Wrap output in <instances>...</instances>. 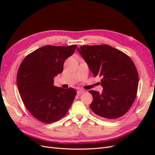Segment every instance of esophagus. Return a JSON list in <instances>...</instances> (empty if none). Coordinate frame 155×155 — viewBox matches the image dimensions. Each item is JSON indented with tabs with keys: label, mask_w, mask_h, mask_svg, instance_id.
<instances>
[{
	"label": "esophagus",
	"mask_w": 155,
	"mask_h": 155,
	"mask_svg": "<svg viewBox=\"0 0 155 155\" xmlns=\"http://www.w3.org/2000/svg\"><path fill=\"white\" fill-rule=\"evenodd\" d=\"M85 92V91H84V90H82V89H80V90H79V91H77V94H78V95H81V94H83Z\"/></svg>",
	"instance_id": "obj_1"
}]
</instances>
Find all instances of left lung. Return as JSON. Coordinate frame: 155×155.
<instances>
[{
	"label": "left lung",
	"instance_id": "1",
	"mask_svg": "<svg viewBox=\"0 0 155 155\" xmlns=\"http://www.w3.org/2000/svg\"><path fill=\"white\" fill-rule=\"evenodd\" d=\"M77 50L94 76L101 77V94L89 91L93 97V112L106 119L124 115L134 103L138 86V74L129 56L106 45L81 46Z\"/></svg>",
	"mask_w": 155,
	"mask_h": 155
}]
</instances>
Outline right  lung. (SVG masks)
<instances>
[{"label":"right lung","instance_id":"right-lung-1","mask_svg":"<svg viewBox=\"0 0 155 155\" xmlns=\"http://www.w3.org/2000/svg\"><path fill=\"white\" fill-rule=\"evenodd\" d=\"M76 47V45L44 46L28 55L18 70L17 83L23 104L42 122L59 120L72 104L76 91L54 86V78L62 73L65 60Z\"/></svg>","mask_w":155,"mask_h":155}]
</instances>
